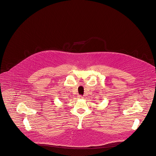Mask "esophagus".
Masks as SVG:
<instances>
[{"label": "esophagus", "mask_w": 156, "mask_h": 156, "mask_svg": "<svg viewBox=\"0 0 156 156\" xmlns=\"http://www.w3.org/2000/svg\"><path fill=\"white\" fill-rule=\"evenodd\" d=\"M78 98H80V99H83V96L80 95V96H78Z\"/></svg>", "instance_id": "34e87169"}]
</instances>
